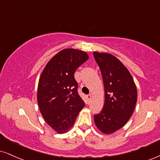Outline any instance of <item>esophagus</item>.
Segmentation results:
<instances>
[{"mask_svg":"<svg viewBox=\"0 0 160 160\" xmlns=\"http://www.w3.org/2000/svg\"><path fill=\"white\" fill-rule=\"evenodd\" d=\"M87 98H88V102H90L91 101V99H92V96L90 95H88L87 96Z\"/></svg>","mask_w":160,"mask_h":160,"instance_id":"esophagus-1","label":"esophagus"}]
</instances>
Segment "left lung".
<instances>
[{
  "label": "left lung",
  "mask_w": 160,
  "mask_h": 160,
  "mask_svg": "<svg viewBox=\"0 0 160 160\" xmlns=\"http://www.w3.org/2000/svg\"><path fill=\"white\" fill-rule=\"evenodd\" d=\"M101 70L104 88V104L101 113L94 115L98 129L111 134L127 123L134 111L137 90L130 72L116 57L93 52Z\"/></svg>",
  "instance_id": "8db88e82"
}]
</instances>
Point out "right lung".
I'll return each instance as SVG.
<instances>
[{"label":"right lung","instance_id":"add662e5","mask_svg":"<svg viewBox=\"0 0 160 160\" xmlns=\"http://www.w3.org/2000/svg\"><path fill=\"white\" fill-rule=\"evenodd\" d=\"M88 58L84 51L64 49L49 61L39 78L37 100L40 112L47 125L60 134L73 126L85 104L78 93L74 72Z\"/></svg>","mask_w":160,"mask_h":160}]
</instances>
